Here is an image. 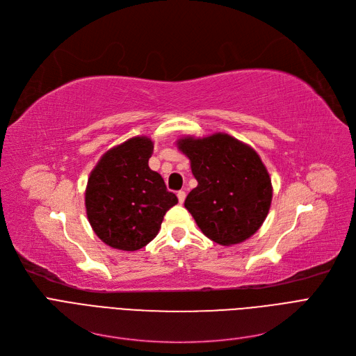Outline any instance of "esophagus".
<instances>
[{
  "label": "esophagus",
  "mask_w": 356,
  "mask_h": 356,
  "mask_svg": "<svg viewBox=\"0 0 356 356\" xmlns=\"http://www.w3.org/2000/svg\"><path fill=\"white\" fill-rule=\"evenodd\" d=\"M177 199H179V203H183L184 199H186V193L183 191H179L177 192Z\"/></svg>",
  "instance_id": "34e87169"
}]
</instances>
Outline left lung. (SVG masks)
<instances>
[{"mask_svg": "<svg viewBox=\"0 0 356 356\" xmlns=\"http://www.w3.org/2000/svg\"><path fill=\"white\" fill-rule=\"evenodd\" d=\"M176 145L191 160L197 180L184 208L203 235L223 247L251 238L264 223L273 199L268 170L255 149L225 133L184 136Z\"/></svg>", "mask_w": 356, "mask_h": 356, "instance_id": "left-lung-1", "label": "left lung"}]
</instances>
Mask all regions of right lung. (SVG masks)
<instances>
[{"label":"right lung","mask_w":356,"mask_h":356,"mask_svg":"<svg viewBox=\"0 0 356 356\" xmlns=\"http://www.w3.org/2000/svg\"><path fill=\"white\" fill-rule=\"evenodd\" d=\"M154 143L137 136L109 148L92 168L85 208L93 232L111 248L137 251L153 241L165 212L177 203L163 177L148 167Z\"/></svg>","instance_id":"1"}]
</instances>
